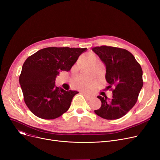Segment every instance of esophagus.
Listing matches in <instances>:
<instances>
[{"label": "esophagus", "instance_id": "34e87169", "mask_svg": "<svg viewBox=\"0 0 160 160\" xmlns=\"http://www.w3.org/2000/svg\"><path fill=\"white\" fill-rule=\"evenodd\" d=\"M83 94H84V95H86L88 98H90L91 97V96L90 95H87L86 93H83Z\"/></svg>", "mask_w": 160, "mask_h": 160}]
</instances>
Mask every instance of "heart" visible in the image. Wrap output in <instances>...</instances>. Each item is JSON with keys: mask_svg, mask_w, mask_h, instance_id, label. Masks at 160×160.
Here are the masks:
<instances>
[{"mask_svg": "<svg viewBox=\"0 0 160 160\" xmlns=\"http://www.w3.org/2000/svg\"><path fill=\"white\" fill-rule=\"evenodd\" d=\"M75 85L78 88H89L93 85V81L89 78H82L75 82Z\"/></svg>", "mask_w": 160, "mask_h": 160, "instance_id": "b5f03b06", "label": "heart"}]
</instances>
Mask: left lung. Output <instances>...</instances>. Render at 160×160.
<instances>
[{
  "label": "left lung",
  "mask_w": 160,
  "mask_h": 160,
  "mask_svg": "<svg viewBox=\"0 0 160 160\" xmlns=\"http://www.w3.org/2000/svg\"><path fill=\"white\" fill-rule=\"evenodd\" d=\"M92 50L106 65L108 89L113 93L112 99L97 97L102 105L95 113L108 120L120 119L137 102L143 86L141 67L133 54L124 48L102 45Z\"/></svg>",
  "instance_id": "1"
}]
</instances>
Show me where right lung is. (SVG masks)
Returning <instances> with one entry per match:
<instances>
[{"instance_id": "right-lung-1", "label": "right lung", "mask_w": 160, "mask_h": 160, "mask_svg": "<svg viewBox=\"0 0 160 160\" xmlns=\"http://www.w3.org/2000/svg\"><path fill=\"white\" fill-rule=\"evenodd\" d=\"M87 48L47 47L38 50L24 62L19 83L24 102L32 113L43 119H54L70 108L78 91L55 86L60 72H68Z\"/></svg>"}]
</instances>
